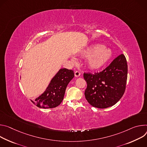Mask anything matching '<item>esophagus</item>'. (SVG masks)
<instances>
[{
  "mask_svg": "<svg viewBox=\"0 0 147 147\" xmlns=\"http://www.w3.org/2000/svg\"><path fill=\"white\" fill-rule=\"evenodd\" d=\"M80 75V72L79 71H76L75 72V76L76 77H78V76H79Z\"/></svg>",
  "mask_w": 147,
  "mask_h": 147,
  "instance_id": "esophagus-1",
  "label": "esophagus"
}]
</instances>
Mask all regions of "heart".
<instances>
[{
    "label": "heart",
    "instance_id": "obj_1",
    "mask_svg": "<svg viewBox=\"0 0 147 147\" xmlns=\"http://www.w3.org/2000/svg\"><path fill=\"white\" fill-rule=\"evenodd\" d=\"M82 55L88 58V65L92 69H99L108 62L112 55L110 49L100 44L89 46L82 52Z\"/></svg>",
    "mask_w": 147,
    "mask_h": 147
}]
</instances>
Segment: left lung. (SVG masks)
Here are the masks:
<instances>
[{"instance_id":"left-lung-1","label":"left lung","mask_w":147,"mask_h":147,"mask_svg":"<svg viewBox=\"0 0 147 147\" xmlns=\"http://www.w3.org/2000/svg\"><path fill=\"white\" fill-rule=\"evenodd\" d=\"M127 72V60L121 54L103 71L94 74L84 73L87 83L85 96L88 103L100 109L115 105L125 92Z\"/></svg>"}]
</instances>
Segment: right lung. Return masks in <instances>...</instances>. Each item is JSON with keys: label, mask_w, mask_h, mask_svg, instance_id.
I'll return each instance as SVG.
<instances>
[{"label": "right lung", "mask_w": 147, "mask_h": 147, "mask_svg": "<svg viewBox=\"0 0 147 147\" xmlns=\"http://www.w3.org/2000/svg\"><path fill=\"white\" fill-rule=\"evenodd\" d=\"M74 77V72L72 70L61 69L53 78L46 90L32 102L40 108L57 107L62 102L67 86Z\"/></svg>", "instance_id": "1"}]
</instances>
